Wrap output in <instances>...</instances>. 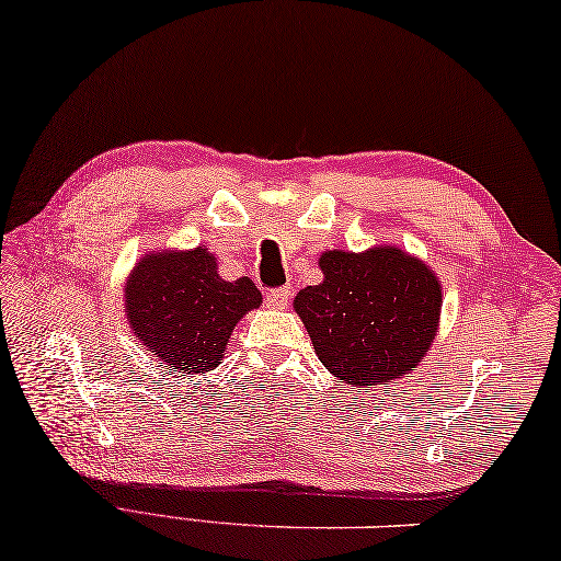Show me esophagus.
<instances>
[{"instance_id": "esophagus-1", "label": "esophagus", "mask_w": 561, "mask_h": 561, "mask_svg": "<svg viewBox=\"0 0 561 561\" xmlns=\"http://www.w3.org/2000/svg\"><path fill=\"white\" fill-rule=\"evenodd\" d=\"M290 295H293V290H290V288H271V290L266 293V302H268V308H273V310H283V308H288Z\"/></svg>"}]
</instances>
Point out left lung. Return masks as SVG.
I'll return each mask as SVG.
<instances>
[{"mask_svg": "<svg viewBox=\"0 0 561 561\" xmlns=\"http://www.w3.org/2000/svg\"><path fill=\"white\" fill-rule=\"evenodd\" d=\"M324 280L295 295L314 354L366 388L415 371L437 332L442 290L425 263L400 249L327 251Z\"/></svg>", "mask_w": 561, "mask_h": 561, "instance_id": "1", "label": "left lung"}]
</instances>
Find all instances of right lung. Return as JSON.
Wrapping results in <instances>:
<instances>
[{
  "mask_svg": "<svg viewBox=\"0 0 561 561\" xmlns=\"http://www.w3.org/2000/svg\"><path fill=\"white\" fill-rule=\"evenodd\" d=\"M253 280H225L207 249L151 253L126 283V314L146 352L181 374L213 371L237 322L259 308Z\"/></svg>",
  "mask_w": 561,
  "mask_h": 561,
  "instance_id": "right-lung-1",
  "label": "right lung"
}]
</instances>
